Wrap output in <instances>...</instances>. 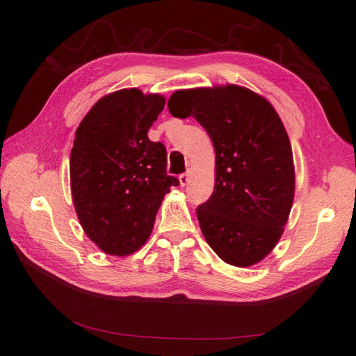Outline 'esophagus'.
I'll use <instances>...</instances> for the list:
<instances>
[{"label": "esophagus", "mask_w": 356, "mask_h": 356, "mask_svg": "<svg viewBox=\"0 0 356 356\" xmlns=\"http://www.w3.org/2000/svg\"><path fill=\"white\" fill-rule=\"evenodd\" d=\"M190 176H191V172H190V171H186V172H184V174H180V176H179V182H180V185L185 186L188 182H190Z\"/></svg>", "instance_id": "1"}]
</instances>
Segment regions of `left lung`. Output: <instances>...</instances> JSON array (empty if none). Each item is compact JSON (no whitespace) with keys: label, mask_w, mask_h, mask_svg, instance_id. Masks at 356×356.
<instances>
[{"label":"left lung","mask_w":356,"mask_h":356,"mask_svg":"<svg viewBox=\"0 0 356 356\" xmlns=\"http://www.w3.org/2000/svg\"><path fill=\"white\" fill-rule=\"evenodd\" d=\"M174 118L193 116L216 151V185L197 207L203 237L232 266L261 261L289 217L295 170L282 119L263 96L240 86L191 88L168 99Z\"/></svg>","instance_id":"1"}]
</instances>
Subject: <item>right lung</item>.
Wrapping results in <instances>:
<instances>
[{
  "mask_svg": "<svg viewBox=\"0 0 356 356\" xmlns=\"http://www.w3.org/2000/svg\"><path fill=\"white\" fill-rule=\"evenodd\" d=\"M161 95L124 88L97 101L79 124L70 153L74 209L88 238L110 255L145 245L163 195L179 180L166 174V149L148 130Z\"/></svg>",
  "mask_w": 356,
  "mask_h": 356,
  "instance_id": "add662e5",
  "label": "right lung"
}]
</instances>
